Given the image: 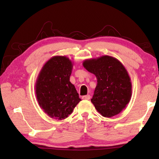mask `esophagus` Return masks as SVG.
<instances>
[{"mask_svg":"<svg viewBox=\"0 0 159 159\" xmlns=\"http://www.w3.org/2000/svg\"><path fill=\"white\" fill-rule=\"evenodd\" d=\"M83 99H86V100H88V99H90V95H84L82 97Z\"/></svg>","mask_w":159,"mask_h":159,"instance_id":"1","label":"esophagus"}]
</instances>
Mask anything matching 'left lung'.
<instances>
[{
	"label": "left lung",
	"instance_id": "obj_1",
	"mask_svg": "<svg viewBox=\"0 0 159 159\" xmlns=\"http://www.w3.org/2000/svg\"><path fill=\"white\" fill-rule=\"evenodd\" d=\"M83 66L97 78L91 102L99 114L110 118L124 109L132 96V83L127 70L116 58L103 55L85 60Z\"/></svg>",
	"mask_w": 159,
	"mask_h": 159
}]
</instances>
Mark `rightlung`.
I'll return each instance as SVG.
<instances>
[{"mask_svg": "<svg viewBox=\"0 0 159 159\" xmlns=\"http://www.w3.org/2000/svg\"><path fill=\"white\" fill-rule=\"evenodd\" d=\"M73 62L66 56H54L45 63L37 77L35 93L39 106L55 119H65L81 101L70 82Z\"/></svg>", "mask_w": 159, "mask_h": 159, "instance_id": "obj_1", "label": "right lung"}]
</instances>
